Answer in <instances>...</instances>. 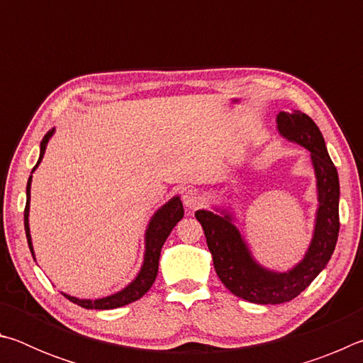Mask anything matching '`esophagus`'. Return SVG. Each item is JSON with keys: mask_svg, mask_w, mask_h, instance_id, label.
Returning a JSON list of instances; mask_svg holds the SVG:
<instances>
[{"mask_svg": "<svg viewBox=\"0 0 363 363\" xmlns=\"http://www.w3.org/2000/svg\"><path fill=\"white\" fill-rule=\"evenodd\" d=\"M182 201L189 210H196V208L203 205V196H201V194L196 189H189L184 192Z\"/></svg>", "mask_w": 363, "mask_h": 363, "instance_id": "34e87169", "label": "esophagus"}]
</instances>
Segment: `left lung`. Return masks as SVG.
Wrapping results in <instances>:
<instances>
[{"mask_svg":"<svg viewBox=\"0 0 363 363\" xmlns=\"http://www.w3.org/2000/svg\"><path fill=\"white\" fill-rule=\"evenodd\" d=\"M277 131L284 139L309 150L317 187L314 230L303 259L288 270L269 269L256 259L233 208L199 210L195 218L205 230L218 277L227 290L255 304H281L296 298L327 267L340 232V179L320 130L299 110L279 112Z\"/></svg>","mask_w":363,"mask_h":363,"instance_id":"1","label":"left lung"}]
</instances>
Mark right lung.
<instances>
[{"mask_svg": "<svg viewBox=\"0 0 363 363\" xmlns=\"http://www.w3.org/2000/svg\"><path fill=\"white\" fill-rule=\"evenodd\" d=\"M54 133H56V128H52L51 131H48L46 136L43 138L40 144V158L38 162H36L35 168L32 169V174L35 173V169L40 167L41 160L45 157L48 143L54 136ZM32 174H30L28 182H27V205H26V213H23V224H26L28 248L32 251L33 259L36 261L32 235H30V223H28L30 190H32V177H33ZM182 218H184V208H182V201L179 195H174L173 199H169L167 203L160 206L158 210L152 214V218L149 220V224H147L145 233H144L143 264H140V269L136 277H134L125 288H121L120 291L108 294V296H104V298H97V299H82L67 293H62V294L67 299H70L72 303L82 306L84 309H97V311L116 309V307L126 306L140 299L147 291L150 290L153 281H155L157 274H158V261H160V253H162V247L164 245V242H167L171 230L174 229V225L179 223Z\"/></svg>", "mask_w": 363, "mask_h": 363, "instance_id": "1", "label": "right lung"}]
</instances>
